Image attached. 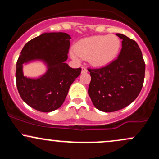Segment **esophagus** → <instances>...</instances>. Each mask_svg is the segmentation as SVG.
<instances>
[{"label":"esophagus","mask_w":159,"mask_h":159,"mask_svg":"<svg viewBox=\"0 0 159 159\" xmlns=\"http://www.w3.org/2000/svg\"><path fill=\"white\" fill-rule=\"evenodd\" d=\"M81 69H82V71H81L82 73H86V72H87V68H86V67L82 66Z\"/></svg>","instance_id":"1"}]
</instances>
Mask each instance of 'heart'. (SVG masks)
I'll list each match as a JSON object with an SVG mask.
<instances>
[{
	"label": "heart",
	"instance_id": "b5f03b06",
	"mask_svg": "<svg viewBox=\"0 0 159 159\" xmlns=\"http://www.w3.org/2000/svg\"><path fill=\"white\" fill-rule=\"evenodd\" d=\"M121 47V40L117 36H94L78 42L71 55L76 61L80 57L88 59L92 65L102 66L117 57Z\"/></svg>",
	"mask_w": 159,
	"mask_h": 159
}]
</instances>
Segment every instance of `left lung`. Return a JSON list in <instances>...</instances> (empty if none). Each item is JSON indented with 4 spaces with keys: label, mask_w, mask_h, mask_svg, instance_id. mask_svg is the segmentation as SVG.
<instances>
[{
    "label": "left lung",
    "mask_w": 159,
    "mask_h": 159,
    "mask_svg": "<svg viewBox=\"0 0 159 159\" xmlns=\"http://www.w3.org/2000/svg\"><path fill=\"white\" fill-rule=\"evenodd\" d=\"M116 35L123 39L118 57L102 68L88 69V94L94 106L104 112L121 110L134 101L145 76V63L138 43L123 34Z\"/></svg>",
    "instance_id": "obj_1"
}]
</instances>
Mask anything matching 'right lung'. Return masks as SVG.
<instances>
[{
    "mask_svg": "<svg viewBox=\"0 0 159 159\" xmlns=\"http://www.w3.org/2000/svg\"><path fill=\"white\" fill-rule=\"evenodd\" d=\"M71 37L66 33H45L25 44L16 63V86L20 96L29 106L41 112H51L63 105L69 87L81 74V68L72 69L65 63ZM39 59L48 70L41 77L23 76V63Z\"/></svg>",
    "mask_w": 159,
    "mask_h": 159,
    "instance_id": "add662e5",
    "label": "right lung"
}]
</instances>
